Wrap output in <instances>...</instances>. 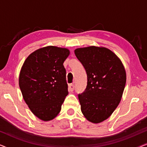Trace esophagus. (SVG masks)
I'll return each instance as SVG.
<instances>
[{
    "mask_svg": "<svg viewBox=\"0 0 147 147\" xmlns=\"http://www.w3.org/2000/svg\"><path fill=\"white\" fill-rule=\"evenodd\" d=\"M69 90H70V92H73L74 90V85L73 84H70L69 85Z\"/></svg>",
    "mask_w": 147,
    "mask_h": 147,
    "instance_id": "esophagus-1",
    "label": "esophagus"
}]
</instances>
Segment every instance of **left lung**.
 Here are the masks:
<instances>
[{
    "mask_svg": "<svg viewBox=\"0 0 147 147\" xmlns=\"http://www.w3.org/2000/svg\"><path fill=\"white\" fill-rule=\"evenodd\" d=\"M88 77L87 86L78 94L82 114L93 123L111 115L121 100L126 76L121 61L112 51L95 46L74 51Z\"/></svg>",
    "mask_w": 147,
    "mask_h": 147,
    "instance_id": "1",
    "label": "left lung"
}]
</instances>
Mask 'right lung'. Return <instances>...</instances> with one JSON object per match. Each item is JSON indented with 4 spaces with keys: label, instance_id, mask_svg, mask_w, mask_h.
<instances>
[{
    "label": "right lung",
    "instance_id": "obj_1",
    "mask_svg": "<svg viewBox=\"0 0 147 147\" xmlns=\"http://www.w3.org/2000/svg\"><path fill=\"white\" fill-rule=\"evenodd\" d=\"M69 55L65 48L47 46L30 54L22 66L19 82L24 100L44 121L57 116L68 94L63 62Z\"/></svg>",
    "mask_w": 147,
    "mask_h": 147
}]
</instances>
